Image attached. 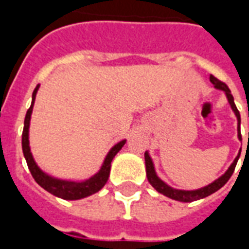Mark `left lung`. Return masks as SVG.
<instances>
[{
    "label": "left lung",
    "instance_id": "obj_1",
    "mask_svg": "<svg viewBox=\"0 0 249 249\" xmlns=\"http://www.w3.org/2000/svg\"><path fill=\"white\" fill-rule=\"evenodd\" d=\"M211 82L213 84L214 88L216 89H220V90H224L225 96L228 98V103H230L231 108L232 110L235 112L236 117H237V124H239V139L241 140V133H240V113H239V110L236 108L235 101H233V96L231 94L230 88L227 87V84H224L223 81H220L217 80L214 76H211ZM249 139V136H248ZM239 157H240V152H239V155L236 156V159L233 160V162L231 164V167L228 168V171L223 175V176H220L217 180H214L213 183H211L209 185L204 188H200V189H196V191H181V189H173L169 185L164 183L162 180L157 178L156 172H155V167H153V162H152V159L149 157V153L145 152V168H146V178H148V181L151 183V185L155 189H156L157 192L162 193L164 196H167L169 198H173V200H178V201H184V203H191V201H195V200H200V198H204L209 196V195H212L216 191H219L220 188L223 187L228 180L232 176V173L235 171L236 164H237V160H239Z\"/></svg>",
    "mask_w": 249,
    "mask_h": 249
}]
</instances>
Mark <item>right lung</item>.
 Here are the masks:
<instances>
[{"instance_id":"obj_1","label":"right lung","mask_w":249,"mask_h":249,"mask_svg":"<svg viewBox=\"0 0 249 249\" xmlns=\"http://www.w3.org/2000/svg\"><path fill=\"white\" fill-rule=\"evenodd\" d=\"M38 87L35 89L33 96H32V105L26 112L24 121V130H22V152H24L25 160L28 164L32 176L36 180V183L41 185L45 191H48L52 195H54L57 197H61L64 200H80V198L88 197L93 193L98 192L101 188L107 184L109 178V173H110V162L113 160V157L117 155V152L124 146L125 140L120 141L116 145L109 151V153L104 160V164L101 169L98 171L94 176L90 178H88L85 181H65V180H58V178H51L48 176L46 173L41 171L40 168L37 167L35 159L30 153L29 148V123H30V116H32V110H33V105H35V98L36 93L38 90Z\"/></svg>"}]
</instances>
